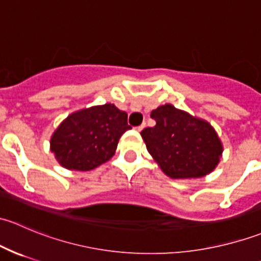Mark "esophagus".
<instances>
[{
  "mask_svg": "<svg viewBox=\"0 0 261 261\" xmlns=\"http://www.w3.org/2000/svg\"><path fill=\"white\" fill-rule=\"evenodd\" d=\"M144 127H145V123H141L140 126H138V127H135V130H136V131H141Z\"/></svg>",
  "mask_w": 261,
  "mask_h": 261,
  "instance_id": "esophagus-1",
  "label": "esophagus"
}]
</instances>
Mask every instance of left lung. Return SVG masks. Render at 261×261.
<instances>
[{
  "label": "left lung",
  "mask_w": 261,
  "mask_h": 261,
  "mask_svg": "<svg viewBox=\"0 0 261 261\" xmlns=\"http://www.w3.org/2000/svg\"><path fill=\"white\" fill-rule=\"evenodd\" d=\"M156 125L141 131L149 154L173 179L202 178L222 156L221 139L208 121L165 103L151 111Z\"/></svg>",
  "instance_id": "8db88e82"
}]
</instances>
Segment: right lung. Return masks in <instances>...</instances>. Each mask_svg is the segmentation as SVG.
<instances>
[{
	"label": "right lung",
	"instance_id": "add662e5",
	"mask_svg": "<svg viewBox=\"0 0 261 261\" xmlns=\"http://www.w3.org/2000/svg\"><path fill=\"white\" fill-rule=\"evenodd\" d=\"M130 128L127 114L114 103L92 106L62 121L50 138V150L65 169L87 172L111 159Z\"/></svg>",
	"mask_w": 261,
	"mask_h": 261
}]
</instances>
